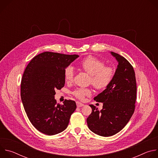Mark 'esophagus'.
Masks as SVG:
<instances>
[{
	"label": "esophagus",
	"mask_w": 158,
	"mask_h": 158,
	"mask_svg": "<svg viewBox=\"0 0 158 158\" xmlns=\"http://www.w3.org/2000/svg\"><path fill=\"white\" fill-rule=\"evenodd\" d=\"M76 104H77V107H82V106H84V104H82L81 102H76Z\"/></svg>",
	"instance_id": "obj_1"
}]
</instances>
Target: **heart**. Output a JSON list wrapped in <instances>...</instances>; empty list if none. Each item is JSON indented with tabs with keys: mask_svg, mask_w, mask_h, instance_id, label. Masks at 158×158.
<instances>
[{
	"mask_svg": "<svg viewBox=\"0 0 158 158\" xmlns=\"http://www.w3.org/2000/svg\"><path fill=\"white\" fill-rule=\"evenodd\" d=\"M81 68L91 75V82L93 86L98 90L107 88L114 76V70L111 67L105 66V62L95 57L88 56L80 63ZM74 71L72 66L67 67L64 71V77L67 81L73 79ZM73 94L79 99L91 94V89L88 88H77L73 91Z\"/></svg>",
	"mask_w": 158,
	"mask_h": 158,
	"instance_id": "1",
	"label": "heart"
}]
</instances>
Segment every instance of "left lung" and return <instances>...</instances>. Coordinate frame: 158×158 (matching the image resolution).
I'll return each instance as SVG.
<instances>
[{"instance_id": "left-lung-1", "label": "left lung", "mask_w": 158, "mask_h": 158, "mask_svg": "<svg viewBox=\"0 0 158 158\" xmlns=\"http://www.w3.org/2000/svg\"><path fill=\"white\" fill-rule=\"evenodd\" d=\"M118 62L114 76L109 85L94 99L103 102L100 111L91 104V114L87 118L89 129L99 136H113L121 131L132 116L136 100V81L129 61L110 52Z\"/></svg>"}]
</instances>
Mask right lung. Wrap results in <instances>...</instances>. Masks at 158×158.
Here are the masks:
<instances>
[{"instance_id": "obj_1", "label": "right lung", "mask_w": 158, "mask_h": 158, "mask_svg": "<svg viewBox=\"0 0 158 158\" xmlns=\"http://www.w3.org/2000/svg\"><path fill=\"white\" fill-rule=\"evenodd\" d=\"M78 55L44 52L35 56L27 65L20 84V96L27 116L39 131L55 135L64 131L76 102L65 100L57 104L56 90L64 86V71Z\"/></svg>"}]
</instances>
